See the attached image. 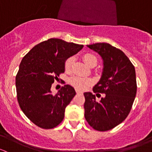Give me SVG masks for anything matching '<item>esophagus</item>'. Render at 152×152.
<instances>
[{"label": "esophagus", "mask_w": 152, "mask_h": 152, "mask_svg": "<svg viewBox=\"0 0 152 152\" xmlns=\"http://www.w3.org/2000/svg\"><path fill=\"white\" fill-rule=\"evenodd\" d=\"M76 93H77V94H83V92L81 91V90H76Z\"/></svg>", "instance_id": "34e87169"}]
</instances>
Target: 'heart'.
Returning a JSON list of instances; mask_svg holds the SVG:
<instances>
[{"label": "heart", "instance_id": "b5f03b06", "mask_svg": "<svg viewBox=\"0 0 152 152\" xmlns=\"http://www.w3.org/2000/svg\"><path fill=\"white\" fill-rule=\"evenodd\" d=\"M84 62H85L86 65L89 67H94L97 63V58L96 56L92 53H87L82 56ZM73 59L72 57H69L66 59L65 62V70L67 72H69L71 69L72 63H73ZM70 82L75 88L79 90H85L89 86L93 84V80L90 78L87 77H81V76H73L70 79Z\"/></svg>", "mask_w": 152, "mask_h": 152}]
</instances>
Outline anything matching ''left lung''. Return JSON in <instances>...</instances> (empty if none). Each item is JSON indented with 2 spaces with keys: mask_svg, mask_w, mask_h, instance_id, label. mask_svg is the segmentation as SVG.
Returning <instances> with one entry per match:
<instances>
[{
  "mask_svg": "<svg viewBox=\"0 0 152 152\" xmlns=\"http://www.w3.org/2000/svg\"><path fill=\"white\" fill-rule=\"evenodd\" d=\"M87 47L103 59V72L93 87L94 93H104L99 102L95 95L84 93L85 118L98 131L112 129L128 116L137 93L135 69L122 50L110 44L99 42Z\"/></svg>",
  "mask_w": 152,
  "mask_h": 152,
  "instance_id": "obj_1",
  "label": "left lung"
}]
</instances>
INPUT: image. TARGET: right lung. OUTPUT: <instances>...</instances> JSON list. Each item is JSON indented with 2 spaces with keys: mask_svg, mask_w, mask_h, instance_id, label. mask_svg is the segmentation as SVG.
I'll return each mask as SVG.
<instances>
[{
  "mask_svg": "<svg viewBox=\"0 0 152 152\" xmlns=\"http://www.w3.org/2000/svg\"><path fill=\"white\" fill-rule=\"evenodd\" d=\"M83 47L51 38L35 45L23 58L15 78L18 101L24 114L37 126L54 128L64 119L65 108L76 91L65 85L53 95L50 87L65 72L66 59Z\"/></svg>",
  "mask_w": 152,
  "mask_h": 152,
  "instance_id": "right-lung-1",
  "label": "right lung"
}]
</instances>
